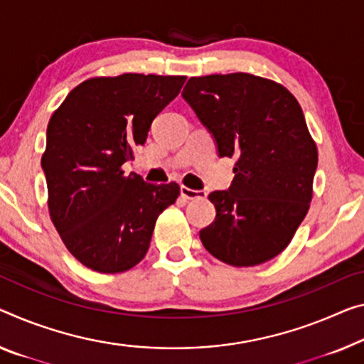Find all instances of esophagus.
<instances>
[{
    "label": "esophagus",
    "mask_w": 364,
    "mask_h": 364,
    "mask_svg": "<svg viewBox=\"0 0 364 364\" xmlns=\"http://www.w3.org/2000/svg\"><path fill=\"white\" fill-rule=\"evenodd\" d=\"M181 195L186 200H201V198H205L206 197V192L205 190H193V188H188V187H186V186H182L181 187Z\"/></svg>",
    "instance_id": "esophagus-1"
}]
</instances>
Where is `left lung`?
Here are the masks:
<instances>
[{
	"mask_svg": "<svg viewBox=\"0 0 364 364\" xmlns=\"http://www.w3.org/2000/svg\"><path fill=\"white\" fill-rule=\"evenodd\" d=\"M182 97L218 156L237 159L231 187L208 195L216 218L201 242L225 264H264L287 249L309 210L317 148L303 109L287 87L249 73L190 77Z\"/></svg>",
	"mask_w": 364,
	"mask_h": 364,
	"instance_id": "8db88e82",
	"label": "left lung"
}]
</instances>
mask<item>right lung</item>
Instances as JSON below:
<instances>
[{"label": "right lung", "instance_id": "right-lung-1", "mask_svg": "<svg viewBox=\"0 0 364 364\" xmlns=\"http://www.w3.org/2000/svg\"><path fill=\"white\" fill-rule=\"evenodd\" d=\"M183 82L186 76L136 73L92 77L73 89L48 122L42 169L50 216L66 249L91 270L135 267L159 213L181 193L176 182L154 186L122 166Z\"/></svg>", "mask_w": 364, "mask_h": 364}]
</instances>
